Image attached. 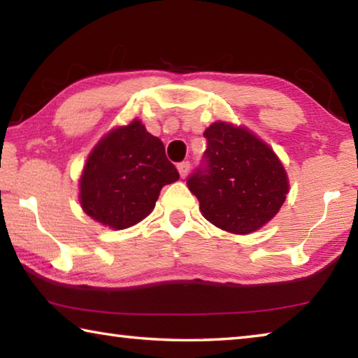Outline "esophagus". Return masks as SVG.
Here are the masks:
<instances>
[{"instance_id":"1","label":"esophagus","mask_w":358,"mask_h":358,"mask_svg":"<svg viewBox=\"0 0 358 358\" xmlns=\"http://www.w3.org/2000/svg\"><path fill=\"white\" fill-rule=\"evenodd\" d=\"M177 167H178L180 177H181V178H185L186 175H187V172H189V167H191V164H189V161H183V162H180V164H178Z\"/></svg>"}]
</instances>
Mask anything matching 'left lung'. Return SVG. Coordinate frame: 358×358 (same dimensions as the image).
<instances>
[{
    "label": "left lung",
    "mask_w": 358,
    "mask_h": 358,
    "mask_svg": "<svg viewBox=\"0 0 358 358\" xmlns=\"http://www.w3.org/2000/svg\"><path fill=\"white\" fill-rule=\"evenodd\" d=\"M203 137L202 164L186 180L203 217L232 234L260 229L286 201L289 183L281 161L250 131L222 121Z\"/></svg>",
    "instance_id": "left-lung-1"
}]
</instances>
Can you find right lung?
Wrapping results in <instances>:
<instances>
[{"instance_id": "obj_1", "label": "right lung", "mask_w": 358, "mask_h": 358, "mask_svg": "<svg viewBox=\"0 0 358 358\" xmlns=\"http://www.w3.org/2000/svg\"><path fill=\"white\" fill-rule=\"evenodd\" d=\"M180 178L159 138L138 120L113 129L96 145L80 177L85 213L112 229L147 217L162 186Z\"/></svg>"}]
</instances>
